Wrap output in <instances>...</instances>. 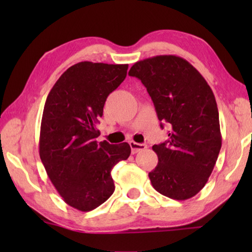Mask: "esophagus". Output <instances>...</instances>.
Instances as JSON below:
<instances>
[{"label":"esophagus","mask_w":252,"mask_h":252,"mask_svg":"<svg viewBox=\"0 0 252 252\" xmlns=\"http://www.w3.org/2000/svg\"><path fill=\"white\" fill-rule=\"evenodd\" d=\"M129 144H130V147H131V152L133 153V155H134V153H138L140 151L144 150V149L147 148V144H144V143H136L134 141H130Z\"/></svg>","instance_id":"1"}]
</instances>
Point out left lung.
I'll list each match as a JSON object with an SVG mask.
<instances>
[{"label":"left lung","mask_w":252,"mask_h":252,"mask_svg":"<svg viewBox=\"0 0 252 252\" xmlns=\"http://www.w3.org/2000/svg\"><path fill=\"white\" fill-rule=\"evenodd\" d=\"M129 75L141 80L158 119L171 127L167 141L152 147L159 159L149 173L153 188L174 200L194 197L207 183L221 149L211 88L195 67L176 55L138 61Z\"/></svg>","instance_id":"left-lung-1"}]
</instances>
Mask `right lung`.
Instances as JSON below:
<instances>
[{
    "label": "right lung",
    "instance_id": "1",
    "mask_svg": "<svg viewBox=\"0 0 252 252\" xmlns=\"http://www.w3.org/2000/svg\"><path fill=\"white\" fill-rule=\"evenodd\" d=\"M127 64L79 62L60 76L46 97L40 158L51 182L69 206L91 211L114 192L111 170L126 160V142H96L95 125L106 97L126 76Z\"/></svg>",
    "mask_w": 252,
    "mask_h": 252
}]
</instances>
